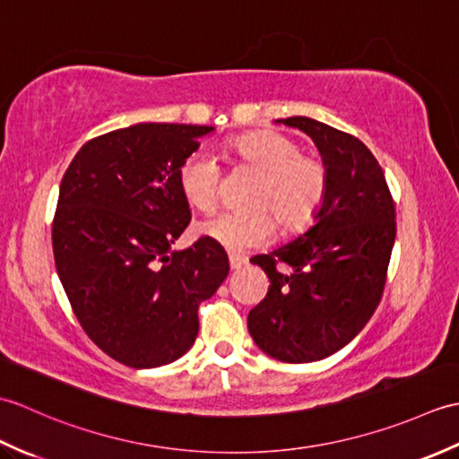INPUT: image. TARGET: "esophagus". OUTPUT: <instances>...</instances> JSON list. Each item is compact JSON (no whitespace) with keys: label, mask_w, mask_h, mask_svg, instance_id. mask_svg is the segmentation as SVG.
Masks as SVG:
<instances>
[{"label":"esophagus","mask_w":459,"mask_h":459,"mask_svg":"<svg viewBox=\"0 0 459 459\" xmlns=\"http://www.w3.org/2000/svg\"><path fill=\"white\" fill-rule=\"evenodd\" d=\"M229 262H230V270H240L242 266L248 264V258L240 255H229Z\"/></svg>","instance_id":"esophagus-1"}]
</instances>
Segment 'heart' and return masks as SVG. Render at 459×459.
<instances>
[{
  "label": "heart",
  "instance_id": "b5f03b06",
  "mask_svg": "<svg viewBox=\"0 0 459 459\" xmlns=\"http://www.w3.org/2000/svg\"><path fill=\"white\" fill-rule=\"evenodd\" d=\"M299 143L280 132L247 134L230 142V155L240 168L262 178L256 207L270 211L284 230H299L317 217L327 191L325 165L314 155L299 153ZM179 191L193 209L211 212L217 207L221 165L207 150L189 153L178 171ZM276 221L268 212H221L201 222L197 235L232 252L266 245Z\"/></svg>",
  "mask_w": 459,
  "mask_h": 459
}]
</instances>
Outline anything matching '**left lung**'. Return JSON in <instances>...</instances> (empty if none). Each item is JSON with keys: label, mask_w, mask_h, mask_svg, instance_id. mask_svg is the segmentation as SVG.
Here are the masks:
<instances>
[{"label": "left lung", "mask_w": 459, "mask_h": 459, "mask_svg": "<svg viewBox=\"0 0 459 459\" xmlns=\"http://www.w3.org/2000/svg\"><path fill=\"white\" fill-rule=\"evenodd\" d=\"M314 140L327 171L325 199L314 224L256 258L266 298L250 309L255 343L284 363H311L343 349L383 296L396 237V212L385 173L355 135L307 116L276 120ZM292 266L290 275L275 270Z\"/></svg>", "instance_id": "1"}]
</instances>
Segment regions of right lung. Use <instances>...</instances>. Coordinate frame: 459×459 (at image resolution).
<instances>
[{
  "mask_svg": "<svg viewBox=\"0 0 459 459\" xmlns=\"http://www.w3.org/2000/svg\"><path fill=\"white\" fill-rule=\"evenodd\" d=\"M212 126L134 124L86 142L58 187L56 274L106 355L132 368L169 365L199 333V301L229 276V256L199 238L173 250L191 221L178 171Z\"/></svg>",
  "mask_w": 459,
  "mask_h": 459,
  "instance_id": "right-lung-1",
  "label": "right lung"
}]
</instances>
